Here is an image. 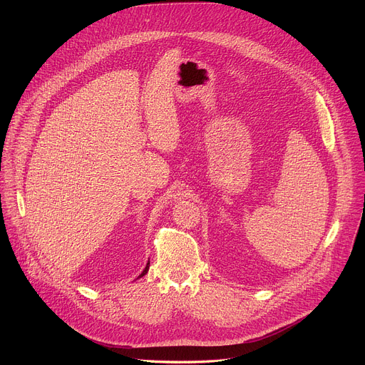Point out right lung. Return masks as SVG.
Here are the masks:
<instances>
[{
    "label": "right lung",
    "mask_w": 365,
    "mask_h": 365,
    "mask_svg": "<svg viewBox=\"0 0 365 365\" xmlns=\"http://www.w3.org/2000/svg\"><path fill=\"white\" fill-rule=\"evenodd\" d=\"M148 267H150V263H147V266H145V269H144V270H143V273H141V274H140V277H143V276H144V274H145V273H147V272H148Z\"/></svg>",
    "instance_id": "add662e5"
}]
</instances>
